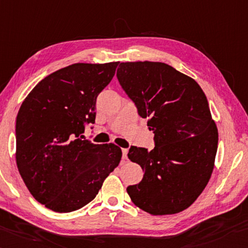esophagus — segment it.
I'll use <instances>...</instances> for the list:
<instances>
[{
  "instance_id": "esophagus-1",
  "label": "esophagus",
  "mask_w": 248,
  "mask_h": 248,
  "mask_svg": "<svg viewBox=\"0 0 248 248\" xmlns=\"http://www.w3.org/2000/svg\"><path fill=\"white\" fill-rule=\"evenodd\" d=\"M127 153H128V150L126 148L122 149V154H123V159H127Z\"/></svg>"
}]
</instances>
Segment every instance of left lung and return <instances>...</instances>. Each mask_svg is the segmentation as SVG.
Wrapping results in <instances>:
<instances>
[{
    "label": "left lung",
    "mask_w": 248,
    "mask_h": 248,
    "mask_svg": "<svg viewBox=\"0 0 248 248\" xmlns=\"http://www.w3.org/2000/svg\"><path fill=\"white\" fill-rule=\"evenodd\" d=\"M116 77L155 134L153 150L129 148L128 158L144 171L140 183L126 188L129 197L154 216L185 210L209 182L218 149L206 94L166 63H121Z\"/></svg>",
    "instance_id": "1"
}]
</instances>
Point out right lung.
<instances>
[{"label": "right lung", "instance_id": "add662e5", "mask_svg": "<svg viewBox=\"0 0 248 248\" xmlns=\"http://www.w3.org/2000/svg\"><path fill=\"white\" fill-rule=\"evenodd\" d=\"M120 62L76 63L50 74L30 91L16 117V163L37 202L55 212L80 209L119 166L114 144L84 140L95 102ZM93 128V127H91Z\"/></svg>", "mask_w": 248, "mask_h": 248}]
</instances>
